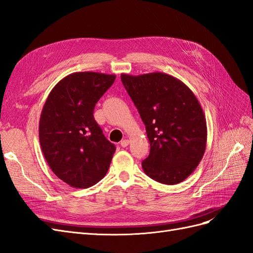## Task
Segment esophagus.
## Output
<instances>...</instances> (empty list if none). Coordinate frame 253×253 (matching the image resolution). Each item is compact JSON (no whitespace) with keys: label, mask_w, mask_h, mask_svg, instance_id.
Returning a JSON list of instances; mask_svg holds the SVG:
<instances>
[{"label":"esophagus","mask_w":253,"mask_h":253,"mask_svg":"<svg viewBox=\"0 0 253 253\" xmlns=\"http://www.w3.org/2000/svg\"><path fill=\"white\" fill-rule=\"evenodd\" d=\"M129 143H130V142H129V140L124 139V140H123V141L121 142V146H122V147H127V146L129 145Z\"/></svg>","instance_id":"34e87169"}]
</instances>
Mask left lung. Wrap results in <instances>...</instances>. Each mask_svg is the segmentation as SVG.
Wrapping results in <instances>:
<instances>
[{
	"label": "left lung",
	"instance_id": "left-lung-1",
	"mask_svg": "<svg viewBox=\"0 0 253 253\" xmlns=\"http://www.w3.org/2000/svg\"><path fill=\"white\" fill-rule=\"evenodd\" d=\"M121 79L150 143L144 172L160 183L182 182L196 169L207 146V122L197 97L178 78L161 72L122 74Z\"/></svg>",
	"mask_w": 253,
	"mask_h": 253
}]
</instances>
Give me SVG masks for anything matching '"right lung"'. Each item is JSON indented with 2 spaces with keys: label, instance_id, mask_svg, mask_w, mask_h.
I'll use <instances>...</instances> for the list:
<instances>
[{
  "label": "right lung",
  "instance_id": "add662e5",
  "mask_svg": "<svg viewBox=\"0 0 253 253\" xmlns=\"http://www.w3.org/2000/svg\"><path fill=\"white\" fill-rule=\"evenodd\" d=\"M114 81L113 74L72 73L54 86L43 106V156L54 174L75 189L96 184L110 167L115 146L105 138L93 111Z\"/></svg>",
  "mask_w": 253,
  "mask_h": 253
}]
</instances>
